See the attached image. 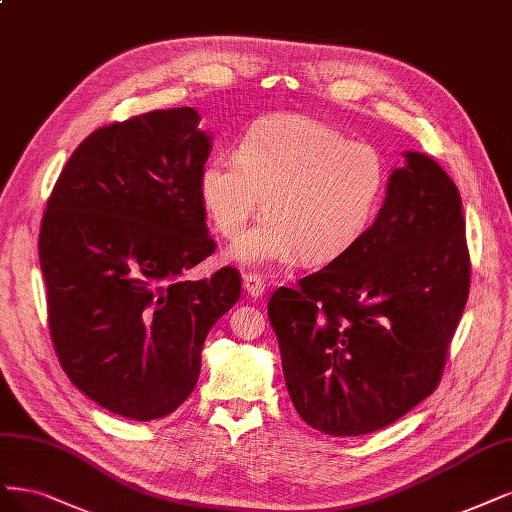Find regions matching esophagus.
<instances>
[{
    "mask_svg": "<svg viewBox=\"0 0 512 512\" xmlns=\"http://www.w3.org/2000/svg\"><path fill=\"white\" fill-rule=\"evenodd\" d=\"M243 288L252 298H258L262 296L264 288H267V281L258 273H243Z\"/></svg>",
    "mask_w": 512,
    "mask_h": 512,
    "instance_id": "34e87169",
    "label": "esophagus"
}]
</instances>
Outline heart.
<instances>
[{
    "label": "heart",
    "instance_id": "obj_1",
    "mask_svg": "<svg viewBox=\"0 0 512 512\" xmlns=\"http://www.w3.org/2000/svg\"><path fill=\"white\" fill-rule=\"evenodd\" d=\"M390 186L379 148L309 116H269L241 137L235 156L209 158L199 195L216 231L239 237L260 205L267 214L231 250L243 264L301 256L324 264L347 254L377 220Z\"/></svg>",
    "mask_w": 512,
    "mask_h": 512
}]
</instances>
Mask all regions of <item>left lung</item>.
<instances>
[{"instance_id": "left-lung-1", "label": "left lung", "mask_w": 512, "mask_h": 512, "mask_svg": "<svg viewBox=\"0 0 512 512\" xmlns=\"http://www.w3.org/2000/svg\"><path fill=\"white\" fill-rule=\"evenodd\" d=\"M404 156L356 248L269 301L292 404L330 436L381 430L428 398L468 301L460 192L430 156Z\"/></svg>"}]
</instances>
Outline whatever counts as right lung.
<instances>
[{
	"mask_svg": "<svg viewBox=\"0 0 512 512\" xmlns=\"http://www.w3.org/2000/svg\"><path fill=\"white\" fill-rule=\"evenodd\" d=\"M199 120L173 108L93 131L40 228L57 358L82 394L135 421L173 413L195 390L207 332L241 292L233 267L180 279L216 252L199 195L211 150Z\"/></svg>",
	"mask_w": 512,
	"mask_h": 512,
	"instance_id": "obj_1",
	"label": "right lung"
}]
</instances>
